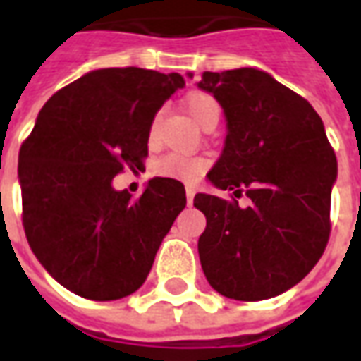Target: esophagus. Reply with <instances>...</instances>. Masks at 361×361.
<instances>
[{"label": "esophagus", "instance_id": "1", "mask_svg": "<svg viewBox=\"0 0 361 361\" xmlns=\"http://www.w3.org/2000/svg\"><path fill=\"white\" fill-rule=\"evenodd\" d=\"M185 195H188V204L191 207V204H193V197H195V189L191 188V185H188V188H185Z\"/></svg>", "mask_w": 361, "mask_h": 361}]
</instances>
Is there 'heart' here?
I'll list each match as a JSON object with an SVG mask.
<instances>
[{
	"instance_id": "1",
	"label": "heart",
	"mask_w": 361,
	"mask_h": 361,
	"mask_svg": "<svg viewBox=\"0 0 361 361\" xmlns=\"http://www.w3.org/2000/svg\"><path fill=\"white\" fill-rule=\"evenodd\" d=\"M185 110L189 111V116L195 119L199 126L203 127L209 119L219 118L220 108L219 102L207 92H191L185 98ZM157 129H158V119L152 121L150 126V141L157 139ZM204 160L201 158H189L183 154H168L157 164V172L166 178H173V180L188 181L193 183L201 178V173L204 172Z\"/></svg>"
}]
</instances>
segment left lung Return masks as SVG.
<instances>
[{
  "instance_id": "obj_1",
  "label": "left lung",
  "mask_w": 361,
  "mask_h": 361,
  "mask_svg": "<svg viewBox=\"0 0 361 361\" xmlns=\"http://www.w3.org/2000/svg\"><path fill=\"white\" fill-rule=\"evenodd\" d=\"M197 87L216 98L228 129L207 180L234 193L193 199L207 216L201 267L219 294L269 300L295 286L325 251L334 150L313 106L261 69L204 71ZM242 192L245 207L237 203Z\"/></svg>"
}]
</instances>
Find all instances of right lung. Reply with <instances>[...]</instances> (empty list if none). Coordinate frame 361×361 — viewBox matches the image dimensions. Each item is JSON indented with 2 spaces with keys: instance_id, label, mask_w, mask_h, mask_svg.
I'll return each mask as SVG.
<instances>
[{
  "instance_id": "1",
  "label": "right lung",
  "mask_w": 361,
  "mask_h": 361,
  "mask_svg": "<svg viewBox=\"0 0 361 361\" xmlns=\"http://www.w3.org/2000/svg\"><path fill=\"white\" fill-rule=\"evenodd\" d=\"M185 81L180 73L110 67L51 96L19 152L23 226L51 279L96 302L142 286L160 243L185 209V188L152 178L139 199L114 189L142 168L152 119Z\"/></svg>"
}]
</instances>
